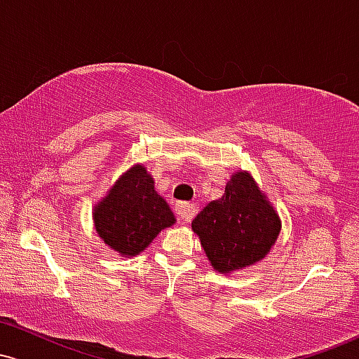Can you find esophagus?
Returning <instances> with one entry per match:
<instances>
[{"mask_svg":"<svg viewBox=\"0 0 359 359\" xmlns=\"http://www.w3.org/2000/svg\"><path fill=\"white\" fill-rule=\"evenodd\" d=\"M175 212L179 216L180 222H187L192 219L194 216V208L189 203H177L175 204Z\"/></svg>","mask_w":359,"mask_h":359,"instance_id":"obj_1","label":"esophagus"}]
</instances>
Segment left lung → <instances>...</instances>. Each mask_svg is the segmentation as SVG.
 Listing matches in <instances>:
<instances>
[{
  "label": "left lung",
  "instance_id": "obj_1",
  "mask_svg": "<svg viewBox=\"0 0 359 359\" xmlns=\"http://www.w3.org/2000/svg\"><path fill=\"white\" fill-rule=\"evenodd\" d=\"M214 270L231 273L265 258L280 233L278 214L248 172H236L221 199L212 201L194 217Z\"/></svg>",
  "mask_w": 359,
  "mask_h": 359
}]
</instances>
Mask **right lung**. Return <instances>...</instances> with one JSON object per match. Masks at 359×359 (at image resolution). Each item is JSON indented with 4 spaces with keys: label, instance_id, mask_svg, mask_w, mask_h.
<instances>
[{
    "label": "right lung",
    "instance_id": "add662e5",
    "mask_svg": "<svg viewBox=\"0 0 359 359\" xmlns=\"http://www.w3.org/2000/svg\"><path fill=\"white\" fill-rule=\"evenodd\" d=\"M96 231L102 241L125 257H135L162 229L175 222L174 212L155 191L143 165H135L118 179L108 196L94 208Z\"/></svg>",
    "mask_w": 359,
    "mask_h": 359
}]
</instances>
